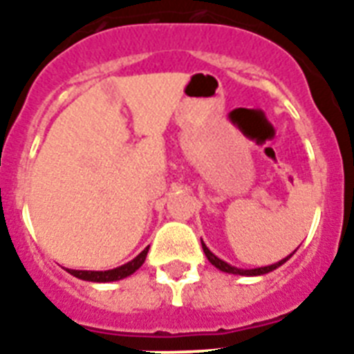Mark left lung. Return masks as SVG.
<instances>
[{"instance_id":"8db88e82","label":"left lung","mask_w":354,"mask_h":354,"mask_svg":"<svg viewBox=\"0 0 354 354\" xmlns=\"http://www.w3.org/2000/svg\"><path fill=\"white\" fill-rule=\"evenodd\" d=\"M201 246H203V252H205V255H207V259H209L210 263H212L214 266H216V268L221 270V272L234 273V275H246V277H254V275H264V273L273 272V270L279 268L281 264L286 263V261L290 259V257H292L293 254H295V252H293V254H290V255H288V257H284V259H281V261H279V263L268 264V266H261V268L245 270V268H237V266H232V264H228V263H225V261H223V259H219L218 255H214L212 252H210L209 248H207V245H205L203 241H201Z\"/></svg>"}]
</instances>
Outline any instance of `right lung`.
<instances>
[{"label": "right lung", "mask_w": 354, "mask_h": 354, "mask_svg": "<svg viewBox=\"0 0 354 354\" xmlns=\"http://www.w3.org/2000/svg\"><path fill=\"white\" fill-rule=\"evenodd\" d=\"M147 250H149V246H147L145 250H142L140 254L136 255L135 259L129 261V263H126V264H122V266H118V268L104 270V272L66 268V272L71 273L73 277L82 279V281H90V283H113V281H120V279L129 277L131 273H135L136 270L140 268L142 264H144L145 257H147Z\"/></svg>", "instance_id": "add662e5"}]
</instances>
